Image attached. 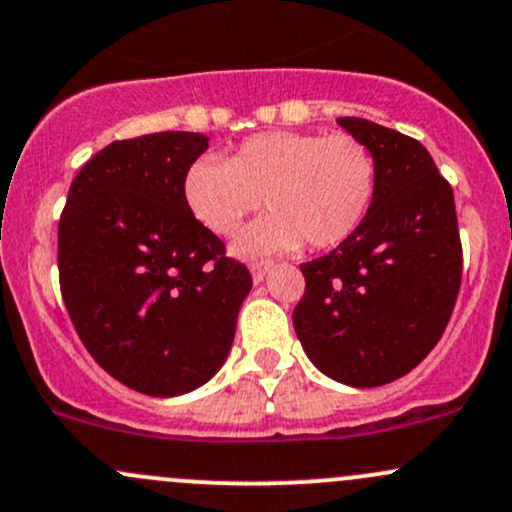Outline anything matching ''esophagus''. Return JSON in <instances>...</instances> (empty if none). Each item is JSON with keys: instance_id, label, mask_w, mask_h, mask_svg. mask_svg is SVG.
I'll return each mask as SVG.
<instances>
[{"instance_id": "1", "label": "esophagus", "mask_w": 512, "mask_h": 512, "mask_svg": "<svg viewBox=\"0 0 512 512\" xmlns=\"http://www.w3.org/2000/svg\"><path fill=\"white\" fill-rule=\"evenodd\" d=\"M270 267H272V260H252L250 262L252 279H255V282H262V279H265V274L270 272Z\"/></svg>"}]
</instances>
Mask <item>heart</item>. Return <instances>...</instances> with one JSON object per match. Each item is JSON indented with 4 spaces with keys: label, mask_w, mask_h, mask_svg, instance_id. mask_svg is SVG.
<instances>
[{
    "label": "heart",
    "mask_w": 512,
    "mask_h": 512,
    "mask_svg": "<svg viewBox=\"0 0 512 512\" xmlns=\"http://www.w3.org/2000/svg\"><path fill=\"white\" fill-rule=\"evenodd\" d=\"M378 191V161L353 134L260 132L242 139L228 161L201 157L184 174L188 213L208 233L233 235L260 208L270 213L245 228L233 250L242 257L265 252L328 250L363 225Z\"/></svg>",
    "instance_id": "obj_1"
}]
</instances>
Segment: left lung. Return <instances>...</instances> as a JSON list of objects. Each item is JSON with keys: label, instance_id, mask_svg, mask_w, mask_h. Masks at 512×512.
I'll return each mask as SVG.
<instances>
[{"label": "left lung", "instance_id": "left-lung-1", "mask_svg": "<svg viewBox=\"0 0 512 512\" xmlns=\"http://www.w3.org/2000/svg\"><path fill=\"white\" fill-rule=\"evenodd\" d=\"M378 161L373 208L346 242L304 262L294 331L311 363L353 387L407 375L437 346L461 287L454 191L407 134L338 117Z\"/></svg>", "mask_w": 512, "mask_h": 512}]
</instances>
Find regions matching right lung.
<instances>
[{
    "label": "right lung",
    "instance_id": "obj_1",
    "mask_svg": "<svg viewBox=\"0 0 512 512\" xmlns=\"http://www.w3.org/2000/svg\"><path fill=\"white\" fill-rule=\"evenodd\" d=\"M198 132L107 144L83 164L58 220V279L80 341L132 390L174 397L218 373L252 277L184 203Z\"/></svg>",
    "mask_w": 512,
    "mask_h": 512
}]
</instances>
